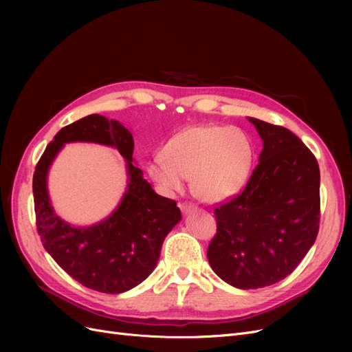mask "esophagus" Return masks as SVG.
Segmentation results:
<instances>
[{"instance_id":"34e87169","label":"esophagus","mask_w":352,"mask_h":352,"mask_svg":"<svg viewBox=\"0 0 352 352\" xmlns=\"http://www.w3.org/2000/svg\"><path fill=\"white\" fill-rule=\"evenodd\" d=\"M179 207H180V210H182L184 212H189V211H192V210L197 208V207L192 204V202H182V204H179Z\"/></svg>"}]
</instances>
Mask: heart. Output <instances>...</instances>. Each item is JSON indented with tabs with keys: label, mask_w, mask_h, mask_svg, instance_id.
Returning a JSON list of instances; mask_svg holds the SVG:
<instances>
[{
	"label": "heart",
	"mask_w": 352,
	"mask_h": 352,
	"mask_svg": "<svg viewBox=\"0 0 352 352\" xmlns=\"http://www.w3.org/2000/svg\"><path fill=\"white\" fill-rule=\"evenodd\" d=\"M252 144L238 127L204 124L179 132L163 148V157L148 163V175L164 194L190 179L194 194L208 202L238 194L252 167Z\"/></svg>",
	"instance_id": "obj_1"
}]
</instances>
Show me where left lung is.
Returning <instances> with one entry per match:
<instances>
[{
    "label": "left lung",
    "instance_id": "1",
    "mask_svg": "<svg viewBox=\"0 0 352 352\" xmlns=\"http://www.w3.org/2000/svg\"><path fill=\"white\" fill-rule=\"evenodd\" d=\"M263 140L260 163L241 194L217 204L211 269L239 289L291 274L314 243L320 223V170L314 154L283 126L250 119Z\"/></svg>",
    "mask_w": 352,
    "mask_h": 352
}]
</instances>
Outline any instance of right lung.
Wrapping results in <instances>:
<instances>
[{
  "label": "right lung",
  "instance_id": "1",
  "mask_svg": "<svg viewBox=\"0 0 352 352\" xmlns=\"http://www.w3.org/2000/svg\"><path fill=\"white\" fill-rule=\"evenodd\" d=\"M116 146L126 160L130 185L116 211L89 228H73L55 216L46 190L47 168L67 142ZM132 133L117 120L91 114L54 136L34 173L36 229L42 245L74 280L104 294H120L144 282L155 269L167 233L182 219L175 199L154 192L133 166Z\"/></svg>",
  "mask_w": 352,
  "mask_h": 352
}]
</instances>
